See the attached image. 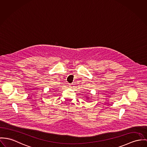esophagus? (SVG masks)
Listing matches in <instances>:
<instances>
[{
  "label": "esophagus",
  "mask_w": 147,
  "mask_h": 147,
  "mask_svg": "<svg viewBox=\"0 0 147 147\" xmlns=\"http://www.w3.org/2000/svg\"><path fill=\"white\" fill-rule=\"evenodd\" d=\"M72 87V85L71 84H69V87Z\"/></svg>",
  "instance_id": "esophagus-1"
}]
</instances>
